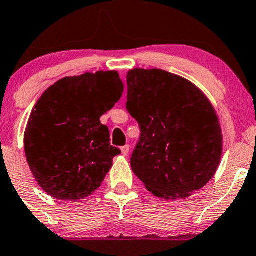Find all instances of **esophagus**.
<instances>
[{
  "instance_id": "obj_1",
  "label": "esophagus",
  "mask_w": 256,
  "mask_h": 256,
  "mask_svg": "<svg viewBox=\"0 0 256 256\" xmlns=\"http://www.w3.org/2000/svg\"><path fill=\"white\" fill-rule=\"evenodd\" d=\"M122 156H128V153H130V146L128 144H126V146H124V147H122Z\"/></svg>"
}]
</instances>
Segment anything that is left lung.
Here are the masks:
<instances>
[{"label":"left lung","instance_id":"obj_1","mask_svg":"<svg viewBox=\"0 0 256 256\" xmlns=\"http://www.w3.org/2000/svg\"><path fill=\"white\" fill-rule=\"evenodd\" d=\"M126 109L141 134L131 168L148 190L187 198L203 188L220 164L222 134L212 103L186 78L160 69L128 72Z\"/></svg>","mask_w":256,"mask_h":256}]
</instances>
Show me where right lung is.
<instances>
[{"mask_svg": "<svg viewBox=\"0 0 256 256\" xmlns=\"http://www.w3.org/2000/svg\"><path fill=\"white\" fill-rule=\"evenodd\" d=\"M116 72L64 78L34 106L24 134L28 164L47 194L78 200L94 193L122 152L100 118L122 96Z\"/></svg>", "mask_w": 256, "mask_h": 256, "instance_id": "add662e5", "label": "right lung"}]
</instances>
